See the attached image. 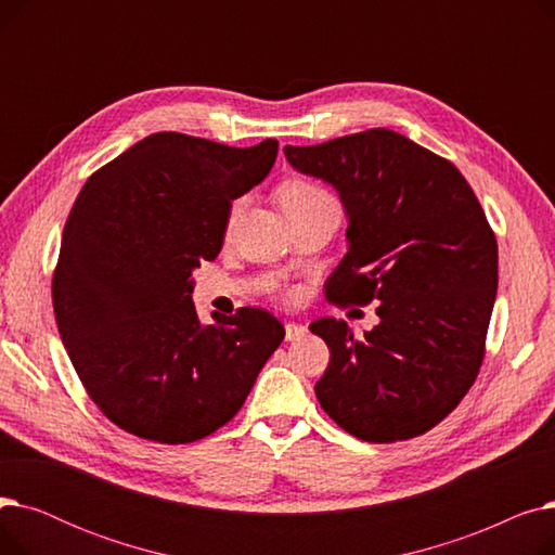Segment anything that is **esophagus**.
Listing matches in <instances>:
<instances>
[{
	"label": "esophagus",
	"instance_id": "esophagus-1",
	"mask_svg": "<svg viewBox=\"0 0 555 555\" xmlns=\"http://www.w3.org/2000/svg\"><path fill=\"white\" fill-rule=\"evenodd\" d=\"M306 333H308V328H306L304 324H295V322L285 324V339H287V341H297V339H301Z\"/></svg>",
	"mask_w": 555,
	"mask_h": 555
}]
</instances>
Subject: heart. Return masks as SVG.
I'll return each mask as SVG.
<instances>
[{
	"label": "heart",
	"mask_w": 555,
	"mask_h": 555,
	"mask_svg": "<svg viewBox=\"0 0 555 555\" xmlns=\"http://www.w3.org/2000/svg\"><path fill=\"white\" fill-rule=\"evenodd\" d=\"M281 202L287 214L299 211V209H308V207H317V204H337L335 197L324 189L310 180H295L281 189ZM241 211V204H233L229 211V227L236 222Z\"/></svg>",
	"instance_id": "obj_1"
}]
</instances>
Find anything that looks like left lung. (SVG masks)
Instances as JSON below:
<instances>
[{
  "mask_svg": "<svg viewBox=\"0 0 555 555\" xmlns=\"http://www.w3.org/2000/svg\"><path fill=\"white\" fill-rule=\"evenodd\" d=\"M285 157L333 184L348 216L326 299L380 301L362 339L333 317L310 324L331 348L317 400L362 441L414 439L454 410L483 362L498 241L481 204L452 162L385 128L285 145Z\"/></svg>",
  "mask_w": 555,
  "mask_h": 555,
  "instance_id": "8db88e82",
  "label": "left lung"
}]
</instances>
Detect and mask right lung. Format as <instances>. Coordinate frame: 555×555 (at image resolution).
Wrapping results in <instances>:
<instances>
[{"label":"right lung","mask_w":555,"mask_h":555,"mask_svg":"<svg viewBox=\"0 0 555 555\" xmlns=\"http://www.w3.org/2000/svg\"><path fill=\"white\" fill-rule=\"evenodd\" d=\"M279 141L231 149L155 132L85 182L51 295L57 333L99 410L182 446L238 414L285 331L260 308L202 326L191 274L224 241L231 202L268 178Z\"/></svg>","instance_id":"right-lung-1"}]
</instances>
